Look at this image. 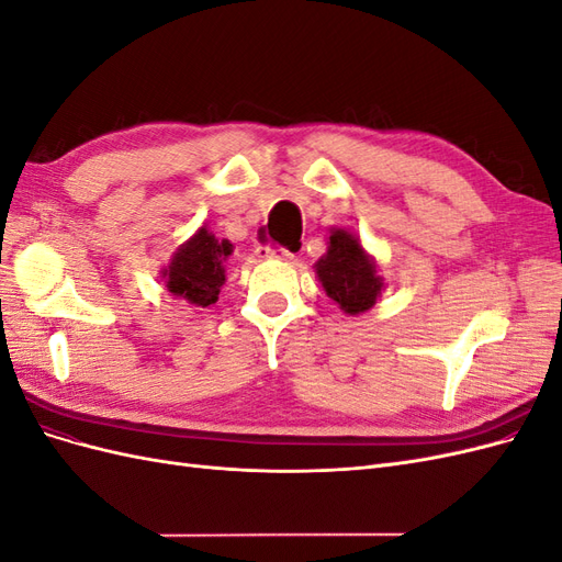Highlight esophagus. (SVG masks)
<instances>
[{"mask_svg":"<svg viewBox=\"0 0 562 562\" xmlns=\"http://www.w3.org/2000/svg\"><path fill=\"white\" fill-rule=\"evenodd\" d=\"M260 252L265 258H279V260H293L295 250L291 248H260Z\"/></svg>","mask_w":562,"mask_h":562,"instance_id":"34e87169","label":"esophagus"}]
</instances>
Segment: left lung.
<instances>
[{
    "mask_svg": "<svg viewBox=\"0 0 562 562\" xmlns=\"http://www.w3.org/2000/svg\"><path fill=\"white\" fill-rule=\"evenodd\" d=\"M314 269L323 291L349 316L368 312L384 288L375 260L363 250L359 236L347 229H330L328 250Z\"/></svg>",
    "mask_w": 562,
    "mask_h": 562,
    "instance_id": "8db88e82",
    "label": "left lung"
}]
</instances>
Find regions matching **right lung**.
I'll return each instance as SVG.
<instances>
[{
  "instance_id": "add662e5",
  "label": "right lung",
  "mask_w": 562,
  "mask_h": 562,
  "mask_svg": "<svg viewBox=\"0 0 562 562\" xmlns=\"http://www.w3.org/2000/svg\"><path fill=\"white\" fill-rule=\"evenodd\" d=\"M229 255L232 244L227 239L217 241L215 234L203 225L190 241H184L173 252L171 265L161 271L166 291L194 307H211L225 283L223 262Z\"/></svg>"
}]
</instances>
